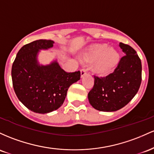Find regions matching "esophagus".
Returning a JSON list of instances; mask_svg holds the SVG:
<instances>
[{"instance_id": "1", "label": "esophagus", "mask_w": 154, "mask_h": 154, "mask_svg": "<svg viewBox=\"0 0 154 154\" xmlns=\"http://www.w3.org/2000/svg\"><path fill=\"white\" fill-rule=\"evenodd\" d=\"M87 70H88V69H86V68L82 69V70H81V76L83 77L84 75H85L86 72H87Z\"/></svg>"}]
</instances>
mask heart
Returning a JSON list of instances; mask_svg holds the SVG:
<instances>
[{
  "mask_svg": "<svg viewBox=\"0 0 154 154\" xmlns=\"http://www.w3.org/2000/svg\"><path fill=\"white\" fill-rule=\"evenodd\" d=\"M119 54L106 44L97 45L83 55L82 60L86 63L94 64V70L99 75L108 73L119 62Z\"/></svg>",
  "mask_w": 154,
  "mask_h": 154,
  "instance_id": "obj_1",
  "label": "heart"
}]
</instances>
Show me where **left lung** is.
<instances>
[{
	"mask_svg": "<svg viewBox=\"0 0 154 154\" xmlns=\"http://www.w3.org/2000/svg\"><path fill=\"white\" fill-rule=\"evenodd\" d=\"M125 56L121 59L114 72L105 77L94 76V84L88 94L94 109L116 111L127 105L139 90L142 81V65L136 51L120 43Z\"/></svg>",
	"mask_w": 154,
	"mask_h": 154,
	"instance_id": "1",
	"label": "left lung"
}]
</instances>
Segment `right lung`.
<instances>
[{"label": "right lung", "mask_w": 154, "mask_h": 154, "mask_svg": "<svg viewBox=\"0 0 154 154\" xmlns=\"http://www.w3.org/2000/svg\"><path fill=\"white\" fill-rule=\"evenodd\" d=\"M51 40H37L23 46L12 65L13 87L20 101L31 111L48 113L62 106L70 85L80 79L81 72H67L54 60L41 65L39 51L53 47Z\"/></svg>", "instance_id": "add662e5"}]
</instances>
